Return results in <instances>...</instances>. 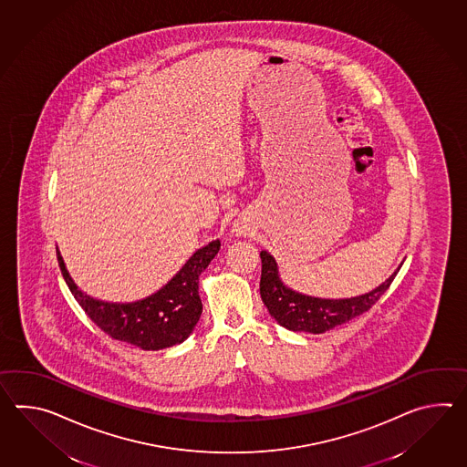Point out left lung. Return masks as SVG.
Instances as JSON below:
<instances>
[{
	"mask_svg": "<svg viewBox=\"0 0 467 467\" xmlns=\"http://www.w3.org/2000/svg\"><path fill=\"white\" fill-rule=\"evenodd\" d=\"M259 293L271 317L291 332L325 333L372 308L394 281L400 266L377 288L352 298H318L303 295L286 286L281 280L276 259L268 251H261Z\"/></svg>",
	"mask_w": 467,
	"mask_h": 467,
	"instance_id": "obj_1",
	"label": "left lung"
}]
</instances>
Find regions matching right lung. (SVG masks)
<instances>
[{"mask_svg": "<svg viewBox=\"0 0 467 467\" xmlns=\"http://www.w3.org/2000/svg\"><path fill=\"white\" fill-rule=\"evenodd\" d=\"M219 248L221 241L214 239L197 249L161 290L130 303L97 300L83 293L72 280L58 249L57 256L73 298L100 330L142 350H162L184 342L194 332L202 313L199 276L218 254Z\"/></svg>", "mask_w": 467, "mask_h": 467, "instance_id": "add662e5", "label": "right lung"}]
</instances>
